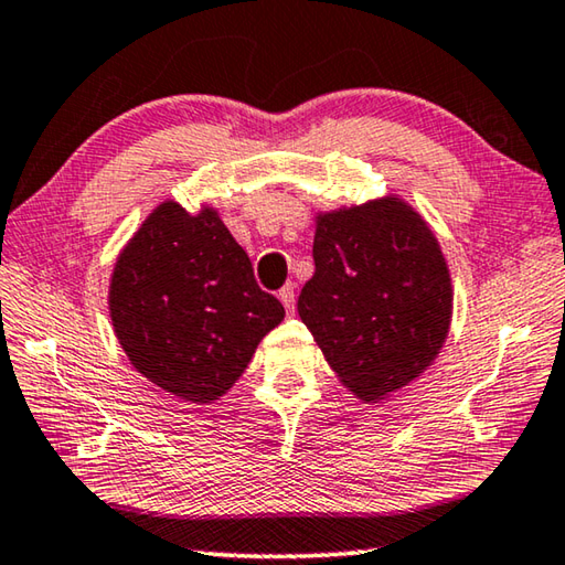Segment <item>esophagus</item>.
<instances>
[{
  "instance_id": "34e87169",
  "label": "esophagus",
  "mask_w": 565,
  "mask_h": 565,
  "mask_svg": "<svg viewBox=\"0 0 565 565\" xmlns=\"http://www.w3.org/2000/svg\"><path fill=\"white\" fill-rule=\"evenodd\" d=\"M277 298H280V302L285 305V310H288L290 315L295 312V290H292V285H285V288L277 292Z\"/></svg>"
}]
</instances>
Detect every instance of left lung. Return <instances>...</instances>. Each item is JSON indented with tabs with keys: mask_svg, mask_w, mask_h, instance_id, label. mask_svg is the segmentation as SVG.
I'll use <instances>...</instances> for the list:
<instances>
[{
	"mask_svg": "<svg viewBox=\"0 0 565 565\" xmlns=\"http://www.w3.org/2000/svg\"><path fill=\"white\" fill-rule=\"evenodd\" d=\"M298 298L324 360L364 402L429 367L449 332L451 280L427 223L399 198L318 215Z\"/></svg>",
	"mask_w": 565,
	"mask_h": 565,
	"instance_id": "left-lung-1",
	"label": "left lung"
}]
</instances>
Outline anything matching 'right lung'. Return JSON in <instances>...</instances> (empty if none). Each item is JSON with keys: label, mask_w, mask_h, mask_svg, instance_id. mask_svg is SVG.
I'll use <instances>...</instances> for the list:
<instances>
[{"label": "right lung", "mask_w": 565, "mask_h": 565, "mask_svg": "<svg viewBox=\"0 0 565 565\" xmlns=\"http://www.w3.org/2000/svg\"><path fill=\"white\" fill-rule=\"evenodd\" d=\"M114 332L134 367L185 402L233 387L285 308L211 207L166 201L118 255L108 292Z\"/></svg>", "instance_id": "obj_1"}]
</instances>
